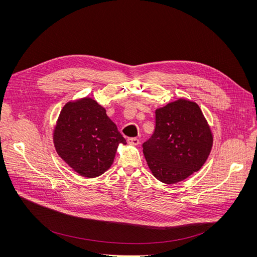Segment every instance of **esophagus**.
I'll return each mask as SVG.
<instances>
[{
  "instance_id": "1",
  "label": "esophagus",
  "mask_w": 257,
  "mask_h": 257,
  "mask_svg": "<svg viewBox=\"0 0 257 257\" xmlns=\"http://www.w3.org/2000/svg\"><path fill=\"white\" fill-rule=\"evenodd\" d=\"M127 142H128V144H130L132 146H138L140 144V140L137 138H129L127 140Z\"/></svg>"
}]
</instances>
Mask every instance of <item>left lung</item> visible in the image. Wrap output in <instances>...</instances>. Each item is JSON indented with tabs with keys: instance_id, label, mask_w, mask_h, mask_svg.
<instances>
[{
	"instance_id": "1",
	"label": "left lung",
	"mask_w": 257,
	"mask_h": 257,
	"mask_svg": "<svg viewBox=\"0 0 257 257\" xmlns=\"http://www.w3.org/2000/svg\"><path fill=\"white\" fill-rule=\"evenodd\" d=\"M212 147V134L200 107L179 99L155 110V129L143 144L154 177L174 184L199 171Z\"/></svg>"
}]
</instances>
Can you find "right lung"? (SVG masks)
<instances>
[{"instance_id": "1", "label": "right lung", "mask_w": 257, "mask_h": 257, "mask_svg": "<svg viewBox=\"0 0 257 257\" xmlns=\"http://www.w3.org/2000/svg\"><path fill=\"white\" fill-rule=\"evenodd\" d=\"M53 141L58 155L79 175L94 178L110 168L118 144L126 140L91 98L66 103L60 111Z\"/></svg>"}]
</instances>
